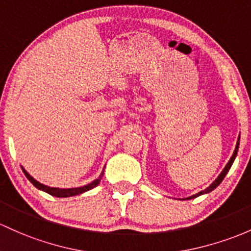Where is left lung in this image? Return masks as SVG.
<instances>
[{
	"label": "left lung",
	"instance_id": "left-lung-1",
	"mask_svg": "<svg viewBox=\"0 0 251 251\" xmlns=\"http://www.w3.org/2000/svg\"><path fill=\"white\" fill-rule=\"evenodd\" d=\"M238 147H239V139H238V141H237V145H236V148H234V152H233V154H232V157H231V159L230 160H228V163L226 164V166H225V169L223 170L222 171V174L219 175V176H218V178L214 180V182L212 183L211 185H209L208 188H207V189H204V190H202V191H200V193H198V194H195V195H193V196H189V198H187V200H190V199H194V198H198V196H200V195H202V194H207V193H209V191H212V190H214L215 188L218 187V185L220 184V183L223 182V179H224V177L226 176V174H227L228 172V170L231 169V166H232V164H233V161H234V158H236V155H237V152H238Z\"/></svg>",
	"mask_w": 251,
	"mask_h": 251
}]
</instances>
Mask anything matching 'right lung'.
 Segmentation results:
<instances>
[{
  "label": "right lung",
  "mask_w": 251,
  "mask_h": 251,
  "mask_svg": "<svg viewBox=\"0 0 251 251\" xmlns=\"http://www.w3.org/2000/svg\"><path fill=\"white\" fill-rule=\"evenodd\" d=\"M23 171H24V174H25V176L28 178L29 182H31L32 184L37 188V189L45 191V193L50 194V195H52V196H56V198H68V196H75V195H79V194L85 193V191H87V190L93 189V188H96L97 185L99 184V182H100L101 177H103V175H104V170H103V172H101L100 176H99L98 178H97L96 180H93V182L90 183V184L83 185V187L71 188V189H60V188H51V187H48V185L42 184V183H39L38 180L34 179L33 177L29 176V175L27 174V171H26L24 168H23Z\"/></svg>",
  "instance_id": "1"
}]
</instances>
